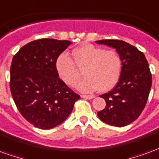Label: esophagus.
<instances>
[{
	"label": "esophagus",
	"mask_w": 159,
	"mask_h": 159,
	"mask_svg": "<svg viewBox=\"0 0 159 159\" xmlns=\"http://www.w3.org/2000/svg\"><path fill=\"white\" fill-rule=\"evenodd\" d=\"M82 98L83 99H87V100H92L94 98V95H85V94H83V95H81Z\"/></svg>",
	"instance_id": "obj_1"
}]
</instances>
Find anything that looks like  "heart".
<instances>
[{
	"instance_id": "obj_1",
	"label": "heart",
	"mask_w": 159,
	"mask_h": 159,
	"mask_svg": "<svg viewBox=\"0 0 159 159\" xmlns=\"http://www.w3.org/2000/svg\"><path fill=\"white\" fill-rule=\"evenodd\" d=\"M73 56L74 60L67 53L62 52L56 59V70L67 85L74 86L76 84L82 76L79 69L83 68V74L86 77L76 85V89L83 93L98 89L110 90L119 81L123 61L117 51L105 50L87 44L75 49Z\"/></svg>"
}]
</instances>
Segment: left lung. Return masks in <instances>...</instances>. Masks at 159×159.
<instances>
[{
	"instance_id": "1",
	"label": "left lung",
	"mask_w": 159,
	"mask_h": 159,
	"mask_svg": "<svg viewBox=\"0 0 159 159\" xmlns=\"http://www.w3.org/2000/svg\"><path fill=\"white\" fill-rule=\"evenodd\" d=\"M116 49L122 58L123 68L113 89L100 97L106 100V108L98 112L104 123L123 127L136 120L146 107L152 87V74L142 52L121 40H100Z\"/></svg>"
}]
</instances>
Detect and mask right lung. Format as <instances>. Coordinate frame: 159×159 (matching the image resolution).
Here are the masks:
<instances>
[{
    "instance_id": "right-lung-1",
    "label": "right lung",
    "mask_w": 159,
    "mask_h": 159,
    "mask_svg": "<svg viewBox=\"0 0 159 159\" xmlns=\"http://www.w3.org/2000/svg\"><path fill=\"white\" fill-rule=\"evenodd\" d=\"M70 41L43 38L29 42L13 56L10 89L16 107L29 123L41 129L62 123L80 96L59 77L56 59Z\"/></svg>"
}]
</instances>
